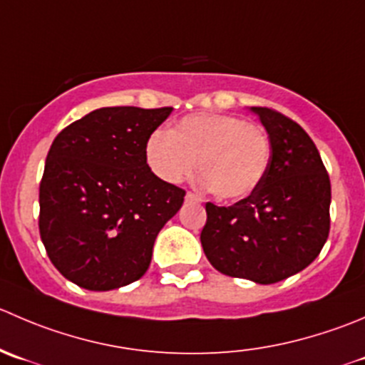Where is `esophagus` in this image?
Returning <instances> with one entry per match:
<instances>
[{
    "mask_svg": "<svg viewBox=\"0 0 365 365\" xmlns=\"http://www.w3.org/2000/svg\"><path fill=\"white\" fill-rule=\"evenodd\" d=\"M185 197H187V200H189V201H196V203H201V197L197 196V194H194V192H187Z\"/></svg>",
    "mask_w": 365,
    "mask_h": 365,
    "instance_id": "obj_1",
    "label": "esophagus"
}]
</instances>
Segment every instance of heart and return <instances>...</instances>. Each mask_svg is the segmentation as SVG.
I'll return each mask as SVG.
<instances>
[{
  "mask_svg": "<svg viewBox=\"0 0 365 365\" xmlns=\"http://www.w3.org/2000/svg\"><path fill=\"white\" fill-rule=\"evenodd\" d=\"M146 162L168 183L192 175L197 160L203 185L221 200L250 196L265 175L271 143L262 126L235 115L194 114L169 132H153L148 139Z\"/></svg>",
  "mask_w": 365,
  "mask_h": 365,
  "instance_id": "heart-1",
  "label": "heart"
}]
</instances>
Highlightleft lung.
I'll list each match as a JSON object with an SVG mask.
<instances>
[{
  "label": "left lung",
  "instance_id": "obj_1",
  "mask_svg": "<svg viewBox=\"0 0 365 365\" xmlns=\"http://www.w3.org/2000/svg\"><path fill=\"white\" fill-rule=\"evenodd\" d=\"M271 143L260 185L232 207L207 203L201 246L222 274L269 285L312 264L330 232L331 187L309 133L284 114L251 107Z\"/></svg>",
  "mask_w": 365,
  "mask_h": 365
}]
</instances>
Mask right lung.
Returning a JSON list of instances; mask_svg holds the SVG:
<instances>
[{
  "label": "right lung",
  "mask_w": 365,
  "mask_h": 365,
  "mask_svg": "<svg viewBox=\"0 0 365 365\" xmlns=\"http://www.w3.org/2000/svg\"><path fill=\"white\" fill-rule=\"evenodd\" d=\"M173 108L105 107L53 140L38 189L41 239L62 277L112 291L148 271L153 244L185 190L146 162L148 139Z\"/></svg>",
  "instance_id": "add662e5"
}]
</instances>
